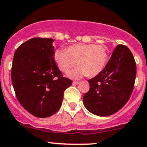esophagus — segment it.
<instances>
[{
  "label": "esophagus",
  "mask_w": 147,
  "mask_h": 147,
  "mask_svg": "<svg viewBox=\"0 0 147 147\" xmlns=\"http://www.w3.org/2000/svg\"><path fill=\"white\" fill-rule=\"evenodd\" d=\"M79 84V82H77V81H74L72 82V84L73 85H76V84Z\"/></svg>",
  "instance_id": "34e87169"
}]
</instances>
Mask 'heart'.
I'll use <instances>...</instances> for the list:
<instances>
[{"label": "heart", "mask_w": 147, "mask_h": 147, "mask_svg": "<svg viewBox=\"0 0 147 147\" xmlns=\"http://www.w3.org/2000/svg\"><path fill=\"white\" fill-rule=\"evenodd\" d=\"M53 58L59 70L64 73L68 72L77 63L78 67L68 75L71 78L95 77L107 65L109 49L104 45L75 44L67 47L65 51L56 49Z\"/></svg>", "instance_id": "1"}]
</instances>
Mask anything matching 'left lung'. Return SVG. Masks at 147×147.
<instances>
[{"mask_svg": "<svg viewBox=\"0 0 147 147\" xmlns=\"http://www.w3.org/2000/svg\"><path fill=\"white\" fill-rule=\"evenodd\" d=\"M136 77V63L125 45H118L102 72L88 80L89 91L83 102L87 110L100 117L118 112L133 93Z\"/></svg>", "mask_w": 147, "mask_h": 147, "instance_id": "obj_1", "label": "left lung"}]
</instances>
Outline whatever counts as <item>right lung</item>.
<instances>
[{"label": "right lung", "instance_id": "add662e5", "mask_svg": "<svg viewBox=\"0 0 147 147\" xmlns=\"http://www.w3.org/2000/svg\"><path fill=\"white\" fill-rule=\"evenodd\" d=\"M51 38L27 40L14 52L11 77L16 96L26 110L39 118L60 109L65 90L72 82L58 68Z\"/></svg>", "mask_w": 147, "mask_h": 147}]
</instances>
